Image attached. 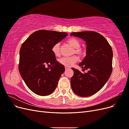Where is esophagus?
I'll use <instances>...</instances> for the list:
<instances>
[{
  "label": "esophagus",
  "mask_w": 129,
  "mask_h": 129,
  "mask_svg": "<svg viewBox=\"0 0 129 129\" xmlns=\"http://www.w3.org/2000/svg\"><path fill=\"white\" fill-rule=\"evenodd\" d=\"M69 69V67H67V66H65V69L66 71H67V70Z\"/></svg>",
  "instance_id": "obj_1"
}]
</instances>
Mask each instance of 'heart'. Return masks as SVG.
Listing matches in <instances>:
<instances>
[{"instance_id":"obj_1","label":"heart","mask_w":129,"mask_h":129,"mask_svg":"<svg viewBox=\"0 0 129 129\" xmlns=\"http://www.w3.org/2000/svg\"><path fill=\"white\" fill-rule=\"evenodd\" d=\"M67 42L74 48L73 54H76L80 57H82L85 55V50L80 47L81 43L79 40L75 38H70ZM60 44L58 42L53 45L52 48V51L54 55L56 56H59L60 55ZM77 60V57L74 55L71 57H62L58 59V62L62 65L67 66V67H71L74 63L76 62Z\"/></svg>"}]
</instances>
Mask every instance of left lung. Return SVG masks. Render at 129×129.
<instances>
[{"mask_svg":"<svg viewBox=\"0 0 129 129\" xmlns=\"http://www.w3.org/2000/svg\"><path fill=\"white\" fill-rule=\"evenodd\" d=\"M82 39L87 45L86 56L79 64L82 73L74 68L71 83L73 91L82 97L95 94L106 83L112 71L113 53L111 46L103 36L93 31L74 32L71 34Z\"/></svg>","mask_w":129,"mask_h":129,"instance_id":"1","label":"left lung"}]
</instances>
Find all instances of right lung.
Wrapping results in <instances>:
<instances>
[{
  "label": "right lung",
  "mask_w": 129,
  "mask_h": 129,
  "mask_svg": "<svg viewBox=\"0 0 129 129\" xmlns=\"http://www.w3.org/2000/svg\"><path fill=\"white\" fill-rule=\"evenodd\" d=\"M68 35L65 32L39 30L33 33L20 49L19 71L28 88L40 96L52 93L65 71L52 51L54 45ZM52 66L47 68V65Z\"/></svg>",
  "instance_id": "right-lung-1"
}]
</instances>
